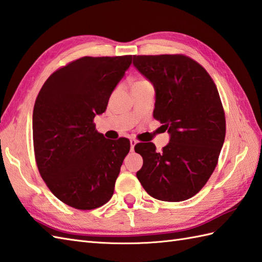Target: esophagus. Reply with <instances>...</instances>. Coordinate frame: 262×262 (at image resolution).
Masks as SVG:
<instances>
[{
    "mask_svg": "<svg viewBox=\"0 0 262 262\" xmlns=\"http://www.w3.org/2000/svg\"><path fill=\"white\" fill-rule=\"evenodd\" d=\"M137 144V141H135V140H130V149L133 151V149H134V147H135V145Z\"/></svg>",
    "mask_w": 262,
    "mask_h": 262,
    "instance_id": "obj_1",
    "label": "esophagus"
}]
</instances>
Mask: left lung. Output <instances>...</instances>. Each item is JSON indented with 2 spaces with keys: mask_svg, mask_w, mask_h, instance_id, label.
<instances>
[{
  "mask_svg": "<svg viewBox=\"0 0 262 262\" xmlns=\"http://www.w3.org/2000/svg\"><path fill=\"white\" fill-rule=\"evenodd\" d=\"M133 64L152 83L153 117L170 135L161 153L153 143L136 144L143 158L137 179L155 199L191 198L213 173L225 140L217 88L202 65L183 55L134 56Z\"/></svg>",
  "mask_w": 262,
  "mask_h": 262,
  "instance_id": "obj_1",
  "label": "left lung"
}]
</instances>
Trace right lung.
Masks as SVG:
<instances>
[{"mask_svg": "<svg viewBox=\"0 0 262 262\" xmlns=\"http://www.w3.org/2000/svg\"><path fill=\"white\" fill-rule=\"evenodd\" d=\"M132 56L82 57L48 77L32 114L38 170L55 196L76 209H94L113 197L129 140H107L93 119L109 98Z\"/></svg>", "mask_w": 262, "mask_h": 262, "instance_id": "1", "label": "right lung"}]
</instances>
